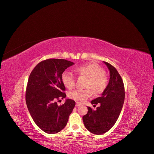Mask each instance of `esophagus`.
<instances>
[{"instance_id": "obj_1", "label": "esophagus", "mask_w": 154, "mask_h": 154, "mask_svg": "<svg viewBox=\"0 0 154 154\" xmlns=\"http://www.w3.org/2000/svg\"><path fill=\"white\" fill-rule=\"evenodd\" d=\"M80 106V103H76V106Z\"/></svg>"}]
</instances>
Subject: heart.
I'll use <instances>...</instances> for the list:
<instances>
[{
    "instance_id": "obj_1",
    "label": "heart",
    "mask_w": 154,
    "mask_h": 154,
    "mask_svg": "<svg viewBox=\"0 0 154 154\" xmlns=\"http://www.w3.org/2000/svg\"><path fill=\"white\" fill-rule=\"evenodd\" d=\"M75 71L79 76L87 78L85 87V89H77L69 92L68 97L76 101L83 103L89 99L93 95L100 94L103 92L108 85V77L104 72V70L96 63H87L76 67ZM62 81L63 85L69 89H72L76 85V78L68 71L64 72L62 75Z\"/></svg>"
}]
</instances>
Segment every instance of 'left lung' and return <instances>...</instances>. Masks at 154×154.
<instances>
[{
    "mask_svg": "<svg viewBox=\"0 0 154 154\" xmlns=\"http://www.w3.org/2000/svg\"><path fill=\"white\" fill-rule=\"evenodd\" d=\"M110 71V80L101 97L93 100L96 110L88 107V112L83 116L85 128L92 134L100 135L106 132L113 127L119 118L125 100V87L122 77L116 69L104 62Z\"/></svg>",
    "mask_w": 154,
    "mask_h": 154,
    "instance_id": "1",
    "label": "left lung"
}]
</instances>
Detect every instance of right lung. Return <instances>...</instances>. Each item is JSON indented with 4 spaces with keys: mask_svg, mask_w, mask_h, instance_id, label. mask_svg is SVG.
Masks as SVG:
<instances>
[{
    "mask_svg": "<svg viewBox=\"0 0 154 154\" xmlns=\"http://www.w3.org/2000/svg\"><path fill=\"white\" fill-rule=\"evenodd\" d=\"M73 64L64 59H48L37 64L29 75L26 91L27 109L36 125L48 134L61 131L75 106L71 99L57 105L58 100L66 97L62 75Z\"/></svg>",
    "mask_w": 154,
    "mask_h": 154,
    "instance_id": "add662e5",
    "label": "right lung"
}]
</instances>
